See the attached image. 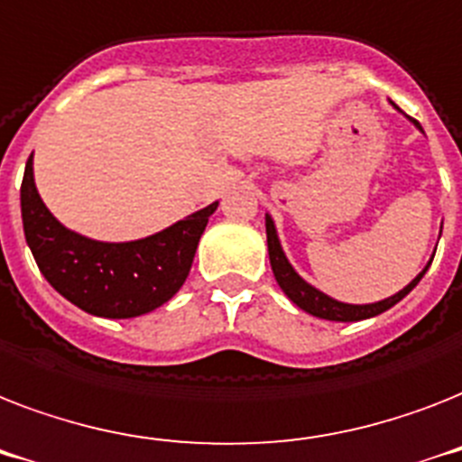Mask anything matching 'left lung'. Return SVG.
Masks as SVG:
<instances>
[{"mask_svg": "<svg viewBox=\"0 0 462 462\" xmlns=\"http://www.w3.org/2000/svg\"><path fill=\"white\" fill-rule=\"evenodd\" d=\"M267 248H269V262H272V272L276 276V283L282 286V291L289 295L291 300L298 305L300 310L310 312V315L319 317V319H331V322H357V319H367V317L382 315L383 310L393 308L398 300H403L405 295L411 293L418 282L424 276V272H420L415 279H412L403 291H398L396 295H391L386 300L372 302V305H348V302H338L329 295H324L322 291L312 289L310 283H305L300 276L295 274V269L291 267L286 254H283L282 245H279V238H276L274 221L267 217Z\"/></svg>", "mask_w": 462, "mask_h": 462, "instance_id": "1", "label": "left lung"}]
</instances>
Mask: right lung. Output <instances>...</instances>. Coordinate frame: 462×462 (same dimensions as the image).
<instances>
[{
	"instance_id": "1",
	"label": "right lung",
	"mask_w": 462,
	"mask_h": 462,
	"mask_svg": "<svg viewBox=\"0 0 462 462\" xmlns=\"http://www.w3.org/2000/svg\"><path fill=\"white\" fill-rule=\"evenodd\" d=\"M217 205L143 241L99 243L64 228L44 208L32 179V154L21 183L25 241L44 279L80 310L112 319L152 312L183 286Z\"/></svg>"
}]
</instances>
